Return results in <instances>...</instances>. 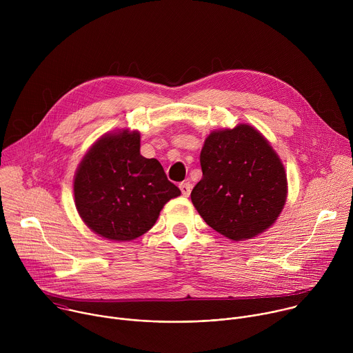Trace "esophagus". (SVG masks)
Returning a JSON list of instances; mask_svg holds the SVG:
<instances>
[{
    "label": "esophagus",
    "instance_id": "34e87169",
    "mask_svg": "<svg viewBox=\"0 0 353 353\" xmlns=\"http://www.w3.org/2000/svg\"><path fill=\"white\" fill-rule=\"evenodd\" d=\"M191 184L188 183V181H185V183H181L180 184V190H181V194H183V196H188L190 195V192H191Z\"/></svg>",
    "mask_w": 353,
    "mask_h": 353
}]
</instances>
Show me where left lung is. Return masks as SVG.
<instances>
[{
	"label": "left lung",
	"mask_w": 353,
	"mask_h": 353,
	"mask_svg": "<svg viewBox=\"0 0 353 353\" xmlns=\"http://www.w3.org/2000/svg\"><path fill=\"white\" fill-rule=\"evenodd\" d=\"M199 162L203 179L191 201L214 230L243 241L276 222L288 196L286 170L256 127L237 124L210 132Z\"/></svg>",
	"instance_id": "left-lung-1"
}]
</instances>
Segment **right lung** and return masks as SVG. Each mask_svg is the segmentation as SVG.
<instances>
[{"label": "right lung", "instance_id": "1", "mask_svg": "<svg viewBox=\"0 0 353 353\" xmlns=\"http://www.w3.org/2000/svg\"><path fill=\"white\" fill-rule=\"evenodd\" d=\"M137 130L106 132L89 148L74 176V201L83 223L113 241H131L155 225L181 192L158 159L139 152Z\"/></svg>", "mask_w": 353, "mask_h": 353}]
</instances>
